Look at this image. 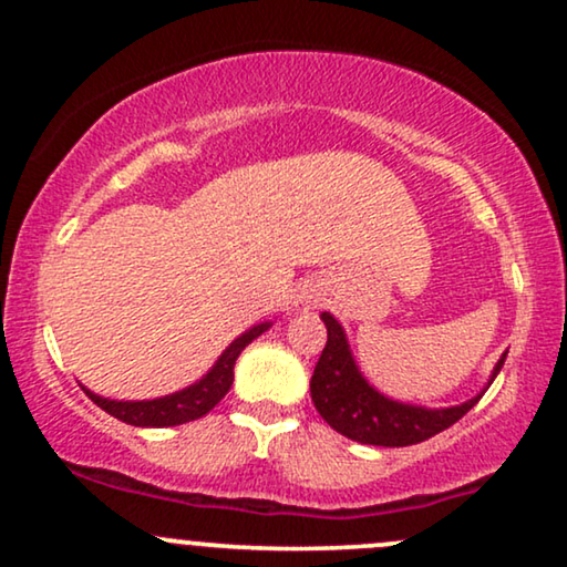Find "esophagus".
<instances>
[{
	"label": "esophagus",
	"mask_w": 567,
	"mask_h": 567,
	"mask_svg": "<svg viewBox=\"0 0 567 567\" xmlns=\"http://www.w3.org/2000/svg\"><path fill=\"white\" fill-rule=\"evenodd\" d=\"M315 297H312V293H309V291H305V293H301V297H299V301H301V305H305V301H312Z\"/></svg>",
	"instance_id": "esophagus-1"
}]
</instances>
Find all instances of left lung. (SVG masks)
<instances>
[{"instance_id": "left-lung-1", "label": "left lung", "mask_w": 567, "mask_h": 567, "mask_svg": "<svg viewBox=\"0 0 567 567\" xmlns=\"http://www.w3.org/2000/svg\"><path fill=\"white\" fill-rule=\"evenodd\" d=\"M320 317L324 328H328V343H324V351L315 367L309 392H312L317 413L328 421L330 429L343 433L346 439L359 441V444L410 446L446 431L449 425H454L464 413H470L477 405V400L493 384V379L503 369V361H506V353H503L483 392L462 402V405H410V402L392 400L374 390L353 359L343 324L330 312H322Z\"/></svg>"}]
</instances>
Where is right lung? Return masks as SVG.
Masks as SVG:
<instances>
[{"instance_id":"right-lung-1","label":"right lung","mask_w":567,"mask_h":567,"mask_svg":"<svg viewBox=\"0 0 567 567\" xmlns=\"http://www.w3.org/2000/svg\"><path fill=\"white\" fill-rule=\"evenodd\" d=\"M274 322H260L252 324L250 330H245L237 340H231L212 369L206 371L198 382H193L185 390H177L165 398L154 400H111L100 398V394L90 392L87 386H82L84 394L95 402L97 408H103L105 413H111L118 421L128 425H138V429H165V425H181L188 421H198L208 410L219 405L224 394L229 392L231 382H235V363L239 353L252 343L255 338L262 336Z\"/></svg>"}]
</instances>
